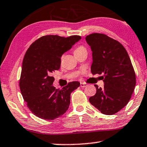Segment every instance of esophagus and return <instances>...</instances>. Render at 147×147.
<instances>
[{"instance_id": "obj_1", "label": "esophagus", "mask_w": 147, "mask_h": 147, "mask_svg": "<svg viewBox=\"0 0 147 147\" xmlns=\"http://www.w3.org/2000/svg\"><path fill=\"white\" fill-rule=\"evenodd\" d=\"M80 86H81V87L84 88V87H85V86H87V84L85 83H80Z\"/></svg>"}]
</instances>
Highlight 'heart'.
Listing matches in <instances>:
<instances>
[{"label":"heart","mask_w":147,"mask_h":147,"mask_svg":"<svg viewBox=\"0 0 147 147\" xmlns=\"http://www.w3.org/2000/svg\"><path fill=\"white\" fill-rule=\"evenodd\" d=\"M86 49L85 48V47H84L83 45H78V46H76L75 48H74V53L76 56V55L81 53L86 52Z\"/></svg>","instance_id":"heart-1"}]
</instances>
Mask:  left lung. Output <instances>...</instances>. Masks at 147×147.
<instances>
[{"label":"left lung","instance_id":"obj_1","mask_svg":"<svg viewBox=\"0 0 147 147\" xmlns=\"http://www.w3.org/2000/svg\"><path fill=\"white\" fill-rule=\"evenodd\" d=\"M92 51L91 72L103 74L104 86L95 85L96 92L90 103L104 115L117 113L126 106L134 92L136 73L126 49L121 43L101 33L86 36Z\"/></svg>","mask_w":147,"mask_h":147}]
</instances>
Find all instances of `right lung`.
Masks as SVG:
<instances>
[{
    "label": "right lung",
    "mask_w": 147,
    "mask_h": 147,
    "mask_svg": "<svg viewBox=\"0 0 147 147\" xmlns=\"http://www.w3.org/2000/svg\"><path fill=\"white\" fill-rule=\"evenodd\" d=\"M81 38L77 35L43 36L26 51L19 87L28 109L40 119L52 121L64 115L70 103L71 93L80 86L78 81H72L62 89H56L52 74L59 69L62 55Z\"/></svg>",
    "instance_id": "right-lung-1"
}]
</instances>
